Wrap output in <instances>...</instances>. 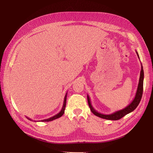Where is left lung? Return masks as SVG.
Instances as JSON below:
<instances>
[{
    "label": "left lung",
    "instance_id": "1",
    "mask_svg": "<svg viewBox=\"0 0 153 153\" xmlns=\"http://www.w3.org/2000/svg\"><path fill=\"white\" fill-rule=\"evenodd\" d=\"M136 53H137V55L139 59V54L137 51H136ZM143 80H144V71H143V66L141 64V73H140V78H139V80L137 90L135 98H133L132 102H131L130 104L127 105V106L122 109V110L116 111L111 114H101V113H100V112H98V111H96L95 109L93 108V106L92 105V104H91V101H90L89 96L87 94V100H88V105L90 107V110H91V111L95 115V116H98L99 117L103 118V119H105V120H118L121 119V118H122L123 116H126V115L131 113V112H132L134 110H135L137 107L138 106L139 102L141 100L142 95H143Z\"/></svg>",
    "mask_w": 153,
    "mask_h": 153
}]
</instances>
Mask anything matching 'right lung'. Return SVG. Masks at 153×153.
Masks as SVG:
<instances>
[{"label": "right lung", "instance_id": "1", "mask_svg": "<svg viewBox=\"0 0 153 153\" xmlns=\"http://www.w3.org/2000/svg\"><path fill=\"white\" fill-rule=\"evenodd\" d=\"M67 93H66V94H65V98H64V102H63V107H62V109H61V110L60 111V112H59V113H58L57 114L55 115L54 116H53V117H51L48 118V119H45V120H41V121H43H43H53V120H54L57 119V118L60 117H61L62 116H63V114H64V112H65V107H66V102H67ZM27 119H28L29 120H31V121H32V120H31L30 118H28V117H27Z\"/></svg>", "mask_w": 153, "mask_h": 153}]
</instances>
